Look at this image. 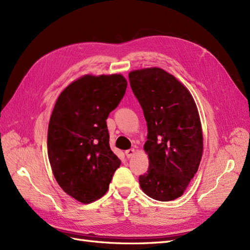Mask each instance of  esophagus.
<instances>
[{
  "instance_id": "34e87169",
  "label": "esophagus",
  "mask_w": 250,
  "mask_h": 250,
  "mask_svg": "<svg viewBox=\"0 0 250 250\" xmlns=\"http://www.w3.org/2000/svg\"><path fill=\"white\" fill-rule=\"evenodd\" d=\"M134 152H135V149H128V150L125 151V154L128 158H130L131 156H133Z\"/></svg>"
}]
</instances>
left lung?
Returning a JSON list of instances; mask_svg holds the SVG:
<instances>
[{
    "label": "left lung",
    "instance_id": "left-lung-1",
    "mask_svg": "<svg viewBox=\"0 0 250 250\" xmlns=\"http://www.w3.org/2000/svg\"><path fill=\"white\" fill-rule=\"evenodd\" d=\"M129 82L147 122V173L140 175L142 190L158 201L184 194L199 167L203 150L201 123L192 95L158 67L129 73Z\"/></svg>",
    "mask_w": 250,
    "mask_h": 250
}]
</instances>
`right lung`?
Wrapping results in <instances>:
<instances>
[{"mask_svg": "<svg viewBox=\"0 0 250 250\" xmlns=\"http://www.w3.org/2000/svg\"><path fill=\"white\" fill-rule=\"evenodd\" d=\"M122 75L83 76L64 88L53 109L48 155L60 188L90 203L107 192L121 161L109 147L106 119L125 95Z\"/></svg>", "mask_w": 250, "mask_h": 250, "instance_id": "obj_1", "label": "right lung"}]
</instances>
